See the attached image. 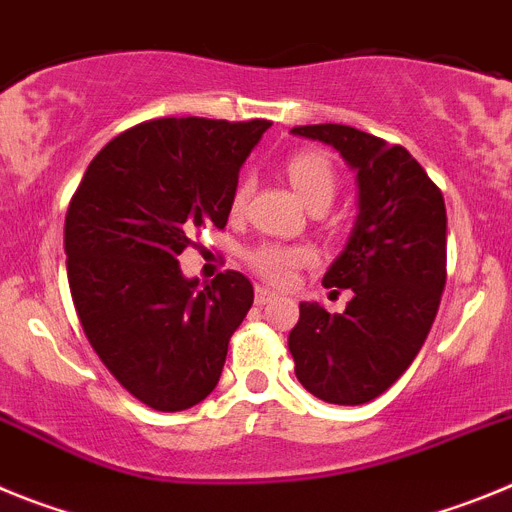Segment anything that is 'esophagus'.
<instances>
[{"mask_svg": "<svg viewBox=\"0 0 512 512\" xmlns=\"http://www.w3.org/2000/svg\"><path fill=\"white\" fill-rule=\"evenodd\" d=\"M271 300H277V295L266 287H256V305H269Z\"/></svg>", "mask_w": 512, "mask_h": 512, "instance_id": "34e87169", "label": "esophagus"}]
</instances>
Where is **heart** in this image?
<instances>
[{
  "mask_svg": "<svg viewBox=\"0 0 512 512\" xmlns=\"http://www.w3.org/2000/svg\"><path fill=\"white\" fill-rule=\"evenodd\" d=\"M289 184L295 187L307 207H328L338 192V171L323 151H297L287 161ZM251 197V179H241L235 184L230 210L241 215ZM315 251L307 246H282V243H264L248 253V264L261 279L271 284H289L295 279L297 269L312 264Z\"/></svg>",
  "mask_w": 512,
  "mask_h": 512,
  "instance_id": "1",
  "label": "heart"
}]
</instances>
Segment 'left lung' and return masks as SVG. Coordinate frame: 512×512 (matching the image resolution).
Here are the masks:
<instances>
[{"instance_id":"1","label":"left lung","mask_w":512,"mask_h":512,"mask_svg":"<svg viewBox=\"0 0 512 512\" xmlns=\"http://www.w3.org/2000/svg\"><path fill=\"white\" fill-rule=\"evenodd\" d=\"M336 148L359 182V215L325 287L351 289L343 312L302 302L289 333L295 374L310 395L364 405L405 374L436 320L446 284V205L402 146L348 125H302Z\"/></svg>"}]
</instances>
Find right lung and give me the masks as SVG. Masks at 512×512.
<instances>
[{
  "label": "right lung",
  "mask_w": 512,
  "mask_h": 512,
  "mask_svg": "<svg viewBox=\"0 0 512 512\" xmlns=\"http://www.w3.org/2000/svg\"><path fill=\"white\" fill-rule=\"evenodd\" d=\"M269 120L164 117L94 156L66 212L69 287L112 377L161 413L205 400L253 305L241 271L210 284L179 266L197 230L225 228L238 171Z\"/></svg>",
  "instance_id": "add662e5"
}]
</instances>
